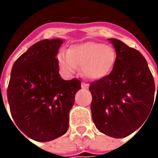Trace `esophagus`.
<instances>
[{"mask_svg":"<svg viewBox=\"0 0 158 158\" xmlns=\"http://www.w3.org/2000/svg\"><path fill=\"white\" fill-rule=\"evenodd\" d=\"M82 89H88L89 88V84L85 83V82H82Z\"/></svg>","mask_w":158,"mask_h":158,"instance_id":"obj_1","label":"esophagus"}]
</instances>
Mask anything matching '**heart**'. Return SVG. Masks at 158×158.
<instances>
[{
  "instance_id": "b5f03b06",
  "label": "heart",
  "mask_w": 158,
  "mask_h": 158,
  "mask_svg": "<svg viewBox=\"0 0 158 158\" xmlns=\"http://www.w3.org/2000/svg\"><path fill=\"white\" fill-rule=\"evenodd\" d=\"M60 69L66 75L82 69V75L91 80L107 76L114 66L116 52L112 46L98 42H86L73 46L69 52L58 55Z\"/></svg>"
}]
</instances>
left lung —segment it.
Listing matches in <instances>:
<instances>
[{"label":"left lung","mask_w":158,"mask_h":158,"mask_svg":"<svg viewBox=\"0 0 158 158\" xmlns=\"http://www.w3.org/2000/svg\"><path fill=\"white\" fill-rule=\"evenodd\" d=\"M108 40L115 48L116 60L108 76L90 82V109L93 122L101 133L123 138L144 126L151 114L155 82L141 52L120 40Z\"/></svg>","instance_id":"8db88e82"}]
</instances>
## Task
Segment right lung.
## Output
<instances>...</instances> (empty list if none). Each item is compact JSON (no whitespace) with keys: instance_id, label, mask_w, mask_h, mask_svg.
Returning a JSON list of instances; mask_svg holds the SVG:
<instances>
[{"instance_id":"add662e5","label":"right lung","mask_w":158,"mask_h":158,"mask_svg":"<svg viewBox=\"0 0 158 158\" xmlns=\"http://www.w3.org/2000/svg\"><path fill=\"white\" fill-rule=\"evenodd\" d=\"M62 42L60 39L39 41L12 67L7 91L11 116L34 141L49 142L68 131L69 112L81 89L78 79L65 81L59 74L56 56Z\"/></svg>"}]
</instances>
